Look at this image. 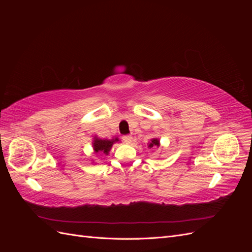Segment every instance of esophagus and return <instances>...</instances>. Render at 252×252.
<instances>
[{
  "label": "esophagus",
  "instance_id": "obj_1",
  "mask_svg": "<svg viewBox=\"0 0 252 252\" xmlns=\"http://www.w3.org/2000/svg\"><path fill=\"white\" fill-rule=\"evenodd\" d=\"M123 141L126 144H130L132 142V136L131 135H123Z\"/></svg>",
  "mask_w": 252,
  "mask_h": 252
}]
</instances>
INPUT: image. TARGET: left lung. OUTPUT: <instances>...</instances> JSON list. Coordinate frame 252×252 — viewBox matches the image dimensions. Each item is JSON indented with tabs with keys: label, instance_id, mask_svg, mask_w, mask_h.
Listing matches in <instances>:
<instances>
[{
	"label": "left lung",
	"instance_id": "8db88e82",
	"mask_svg": "<svg viewBox=\"0 0 252 252\" xmlns=\"http://www.w3.org/2000/svg\"><path fill=\"white\" fill-rule=\"evenodd\" d=\"M147 145H148L149 148H158L159 145H161V144H159V140L158 138H154L148 142Z\"/></svg>",
	"mask_w": 252,
	"mask_h": 252
}]
</instances>
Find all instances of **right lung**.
<instances>
[{"instance_id": "add662e5", "label": "right lung", "mask_w": 252, "mask_h": 252, "mask_svg": "<svg viewBox=\"0 0 252 252\" xmlns=\"http://www.w3.org/2000/svg\"><path fill=\"white\" fill-rule=\"evenodd\" d=\"M119 141L120 140L118 138H113L111 140H108V139H100V138H97V136H94V141H93V148H94V154H96V155L101 154V155L108 156L112 145Z\"/></svg>"}]
</instances>
